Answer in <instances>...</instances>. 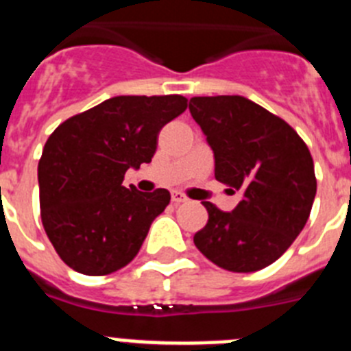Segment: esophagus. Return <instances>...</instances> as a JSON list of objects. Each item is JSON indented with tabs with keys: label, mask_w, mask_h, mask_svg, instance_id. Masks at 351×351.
Wrapping results in <instances>:
<instances>
[{
	"label": "esophagus",
	"mask_w": 351,
	"mask_h": 351,
	"mask_svg": "<svg viewBox=\"0 0 351 351\" xmlns=\"http://www.w3.org/2000/svg\"><path fill=\"white\" fill-rule=\"evenodd\" d=\"M188 198L181 193V191H172V202L178 206V204H184Z\"/></svg>",
	"instance_id": "1"
}]
</instances>
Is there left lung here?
Listing matches in <instances>:
<instances>
[{
  "mask_svg": "<svg viewBox=\"0 0 351 351\" xmlns=\"http://www.w3.org/2000/svg\"><path fill=\"white\" fill-rule=\"evenodd\" d=\"M190 112L213 149L216 181L243 191L232 213L204 202L209 219L195 246L225 271L267 267L311 213L316 178L308 145L287 121L244 96H195Z\"/></svg>",
  "mask_w": 351,
  "mask_h": 351,
  "instance_id": "8db88e82",
  "label": "left lung"
}]
</instances>
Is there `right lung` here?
<instances>
[{"mask_svg":"<svg viewBox=\"0 0 351 351\" xmlns=\"http://www.w3.org/2000/svg\"><path fill=\"white\" fill-rule=\"evenodd\" d=\"M186 107L181 95L114 96L51 133L38 161L40 214L68 267L105 276L137 256L170 193L125 188L123 179L151 161L160 130Z\"/></svg>","mask_w":351,"mask_h":351,"instance_id":"1","label":"right lung"}]
</instances>
